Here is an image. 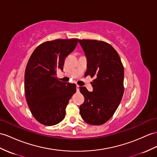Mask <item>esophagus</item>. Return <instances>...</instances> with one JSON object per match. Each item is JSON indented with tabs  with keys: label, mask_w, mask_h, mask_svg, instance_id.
<instances>
[{
	"label": "esophagus",
	"mask_w": 157,
	"mask_h": 157,
	"mask_svg": "<svg viewBox=\"0 0 157 157\" xmlns=\"http://www.w3.org/2000/svg\"><path fill=\"white\" fill-rule=\"evenodd\" d=\"M79 90H80V86L77 85L76 86V92H79Z\"/></svg>",
	"instance_id": "1"
}]
</instances>
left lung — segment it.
<instances>
[{"instance_id": "obj_1", "label": "left lung", "mask_w": 157, "mask_h": 157, "mask_svg": "<svg viewBox=\"0 0 157 157\" xmlns=\"http://www.w3.org/2000/svg\"><path fill=\"white\" fill-rule=\"evenodd\" d=\"M87 59L85 76L95 77L93 92L80 87L85 97L80 114L86 123L101 125L115 113L124 93V67L118 52L110 44L97 40H79Z\"/></svg>"}]
</instances>
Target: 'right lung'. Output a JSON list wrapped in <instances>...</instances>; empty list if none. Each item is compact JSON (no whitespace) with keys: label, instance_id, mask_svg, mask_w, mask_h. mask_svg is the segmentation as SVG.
<instances>
[{"label":"right lung","instance_id":"right-lung-1","mask_svg":"<svg viewBox=\"0 0 157 157\" xmlns=\"http://www.w3.org/2000/svg\"><path fill=\"white\" fill-rule=\"evenodd\" d=\"M78 39L44 42L35 48L26 64L25 91L33 116L42 124L52 126L62 121L68 101L76 93L74 83L56 78L66 57L74 51Z\"/></svg>","mask_w":157,"mask_h":157}]
</instances>
